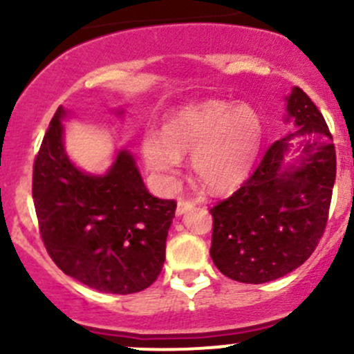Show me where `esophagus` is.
<instances>
[{
	"instance_id": "34e87169",
	"label": "esophagus",
	"mask_w": 354,
	"mask_h": 354,
	"mask_svg": "<svg viewBox=\"0 0 354 354\" xmlns=\"http://www.w3.org/2000/svg\"><path fill=\"white\" fill-rule=\"evenodd\" d=\"M192 207H195V202L190 198H180L178 200V207H176V214L178 216H181V214H185L187 210H190Z\"/></svg>"
}]
</instances>
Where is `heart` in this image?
Returning <instances> with one entry per match:
<instances>
[{
	"label": "heart",
	"mask_w": 354,
	"mask_h": 354,
	"mask_svg": "<svg viewBox=\"0 0 354 354\" xmlns=\"http://www.w3.org/2000/svg\"><path fill=\"white\" fill-rule=\"evenodd\" d=\"M263 138L266 124L252 106L207 101L174 114L162 135H145L142 154L149 169L164 183H171L180 173L181 156L194 154L200 181L210 190L226 192L245 180Z\"/></svg>",
	"instance_id": "b5f03b06"
}]
</instances>
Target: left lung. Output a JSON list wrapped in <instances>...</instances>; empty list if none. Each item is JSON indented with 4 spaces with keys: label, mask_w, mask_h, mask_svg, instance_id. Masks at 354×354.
I'll list each match as a JSON object with an SVG mask.
<instances>
[{
    "label": "left lung",
    "mask_w": 354,
    "mask_h": 354,
    "mask_svg": "<svg viewBox=\"0 0 354 354\" xmlns=\"http://www.w3.org/2000/svg\"><path fill=\"white\" fill-rule=\"evenodd\" d=\"M288 116L298 130L274 142L252 176L210 209V257L233 281L262 284L286 276L312 255L326 231L335 180L332 133L299 87L288 97ZM295 136L306 138L302 159L281 171Z\"/></svg>",
    "instance_id": "left-lung-1"
}]
</instances>
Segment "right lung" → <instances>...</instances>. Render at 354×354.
<instances>
[{
	"instance_id": "add662e5",
	"label": "right lung",
	"mask_w": 354,
	"mask_h": 354,
	"mask_svg": "<svg viewBox=\"0 0 354 354\" xmlns=\"http://www.w3.org/2000/svg\"><path fill=\"white\" fill-rule=\"evenodd\" d=\"M59 106L34 159L32 198L53 262L85 286L131 295L157 279L176 202L151 195L133 157L120 152L104 176L70 162Z\"/></svg>"
}]
</instances>
